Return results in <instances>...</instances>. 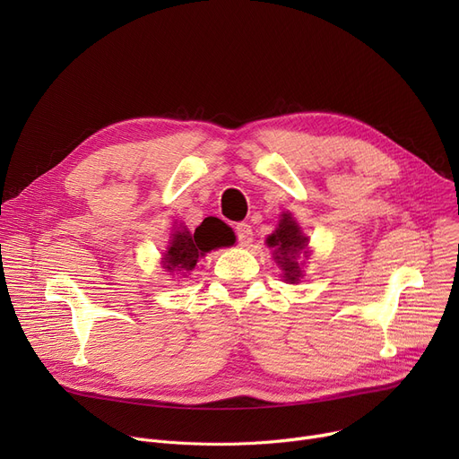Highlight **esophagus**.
<instances>
[{
  "mask_svg": "<svg viewBox=\"0 0 459 459\" xmlns=\"http://www.w3.org/2000/svg\"><path fill=\"white\" fill-rule=\"evenodd\" d=\"M234 230H236V236H238V242L242 244V246H249L253 242V229H251V225L238 223L234 227Z\"/></svg>",
  "mask_w": 459,
  "mask_h": 459,
  "instance_id": "34e87169",
  "label": "esophagus"
}]
</instances>
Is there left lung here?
Here are the masks:
<instances>
[{
    "mask_svg": "<svg viewBox=\"0 0 459 459\" xmlns=\"http://www.w3.org/2000/svg\"><path fill=\"white\" fill-rule=\"evenodd\" d=\"M266 244L273 249V258L284 273V281L298 282L303 277L298 256L299 253H307L308 238L303 234L292 213H282L279 227L266 238Z\"/></svg>",
    "mask_w": 459,
    "mask_h": 459,
    "instance_id": "8db88e82",
    "label": "left lung"
}]
</instances>
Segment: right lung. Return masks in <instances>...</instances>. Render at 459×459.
I'll list each match as a JSON object with an SVG mask.
<instances>
[{"instance_id":"obj_1","label":"right lung","mask_w":459,"mask_h":459,"mask_svg":"<svg viewBox=\"0 0 459 459\" xmlns=\"http://www.w3.org/2000/svg\"><path fill=\"white\" fill-rule=\"evenodd\" d=\"M232 244L230 230L221 221H203L195 232L178 227L169 239V247L163 253V270L175 275H184L197 266L201 256L208 251Z\"/></svg>"}]
</instances>
